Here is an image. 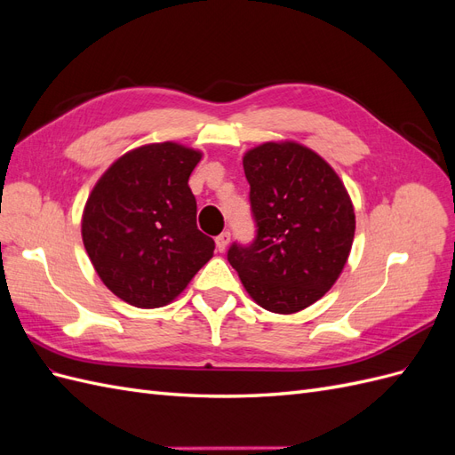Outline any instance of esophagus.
Returning a JSON list of instances; mask_svg holds the SVG:
<instances>
[{
	"instance_id": "1",
	"label": "esophagus",
	"mask_w": 455,
	"mask_h": 455,
	"mask_svg": "<svg viewBox=\"0 0 455 455\" xmlns=\"http://www.w3.org/2000/svg\"><path fill=\"white\" fill-rule=\"evenodd\" d=\"M229 241H231V233L229 231L220 233V235L216 237V249H218V252H224L228 249Z\"/></svg>"
}]
</instances>
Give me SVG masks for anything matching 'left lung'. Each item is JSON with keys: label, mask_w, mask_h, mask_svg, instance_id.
<instances>
[{"label": "left lung", "mask_w": 455, "mask_h": 455, "mask_svg": "<svg viewBox=\"0 0 455 455\" xmlns=\"http://www.w3.org/2000/svg\"><path fill=\"white\" fill-rule=\"evenodd\" d=\"M256 237L228 251L246 292L273 313H296L321 299L346 266L355 211L346 186L315 151L266 142L246 151Z\"/></svg>", "instance_id": "left-lung-1"}]
</instances>
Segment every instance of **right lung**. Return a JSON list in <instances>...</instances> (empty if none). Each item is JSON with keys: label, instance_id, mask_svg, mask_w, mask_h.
Returning a JSON list of instances; mask_svg holds the SVG:
<instances>
[{"label": "right lung", "instance_id": "obj_1", "mask_svg": "<svg viewBox=\"0 0 455 455\" xmlns=\"http://www.w3.org/2000/svg\"><path fill=\"white\" fill-rule=\"evenodd\" d=\"M201 151L148 144L119 157L87 199L81 235L102 283L134 307H163L212 258L188 186Z\"/></svg>", "mask_w": 455, "mask_h": 455}]
</instances>
